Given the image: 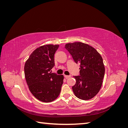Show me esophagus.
Wrapping results in <instances>:
<instances>
[{"instance_id":"esophagus-1","label":"esophagus","mask_w":128,"mask_h":128,"mask_svg":"<svg viewBox=\"0 0 128 128\" xmlns=\"http://www.w3.org/2000/svg\"><path fill=\"white\" fill-rule=\"evenodd\" d=\"M64 77H65L66 78H69V77H70V76H69V75H64Z\"/></svg>"}]
</instances>
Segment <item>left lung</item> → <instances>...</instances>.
Returning a JSON list of instances; mask_svg holds the SVG:
<instances>
[{
  "label": "left lung",
  "mask_w": 128,
  "mask_h": 128,
  "mask_svg": "<svg viewBox=\"0 0 128 128\" xmlns=\"http://www.w3.org/2000/svg\"><path fill=\"white\" fill-rule=\"evenodd\" d=\"M64 47L75 62L80 64V76H74V94L82 100L94 98L101 88L105 71L102 56L94 48L82 42L68 43Z\"/></svg>",
  "instance_id": "obj_1"
}]
</instances>
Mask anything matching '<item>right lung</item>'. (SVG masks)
<instances>
[{"mask_svg": "<svg viewBox=\"0 0 128 128\" xmlns=\"http://www.w3.org/2000/svg\"><path fill=\"white\" fill-rule=\"evenodd\" d=\"M59 45H44L32 52L24 64L26 82L31 93L38 100L49 102L59 96L64 77L50 70L54 66V56Z\"/></svg>", "mask_w": 128, "mask_h": 128, "instance_id": "add662e5", "label": "right lung"}]
</instances>
